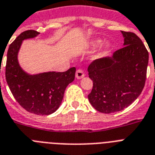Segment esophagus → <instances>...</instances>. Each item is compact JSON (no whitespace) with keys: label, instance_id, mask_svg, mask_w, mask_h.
Instances as JSON below:
<instances>
[{"label":"esophagus","instance_id":"esophagus-1","mask_svg":"<svg viewBox=\"0 0 155 155\" xmlns=\"http://www.w3.org/2000/svg\"><path fill=\"white\" fill-rule=\"evenodd\" d=\"M84 75H84V71H82V70H80V69L77 70V71H76V72H75V77H76V79H78V80H80V79L84 78Z\"/></svg>","mask_w":155,"mask_h":155}]
</instances>
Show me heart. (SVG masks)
<instances>
[{"label":"heart","mask_w":155,"mask_h":155,"mask_svg":"<svg viewBox=\"0 0 155 155\" xmlns=\"http://www.w3.org/2000/svg\"><path fill=\"white\" fill-rule=\"evenodd\" d=\"M102 43H103V40L100 38L91 39L90 41L87 42V47L91 48H95L99 47ZM111 47H112V45H111L110 42L104 43V45H103V46H102L99 52L98 53L97 56H96V57L99 58L101 57V56H104V55H106L108 51L111 49Z\"/></svg>","instance_id":"heart-1"}]
</instances>
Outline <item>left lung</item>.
<instances>
[{
  "label": "left lung",
  "mask_w": 155,
  "mask_h": 155,
  "mask_svg": "<svg viewBox=\"0 0 155 155\" xmlns=\"http://www.w3.org/2000/svg\"><path fill=\"white\" fill-rule=\"evenodd\" d=\"M121 32L123 47L112 56L95 60L87 69L93 81L89 102L95 110L105 114L130 106L145 85L149 53L137 35Z\"/></svg>",
  "instance_id": "1"
}]
</instances>
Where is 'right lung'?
<instances>
[{
	"instance_id": "right-lung-1",
	"label": "right lung",
	"mask_w": 155,
	"mask_h": 155,
	"mask_svg": "<svg viewBox=\"0 0 155 155\" xmlns=\"http://www.w3.org/2000/svg\"><path fill=\"white\" fill-rule=\"evenodd\" d=\"M40 32L28 30L9 45L7 52L5 78L16 100L23 108L40 115L54 113L62 103L66 87L75 79V68L64 72L47 71L31 75L23 70L18 53L23 41L35 38Z\"/></svg>"
}]
</instances>
